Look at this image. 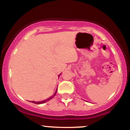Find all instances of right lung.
I'll return each instance as SVG.
<instances>
[{
	"instance_id": "right-lung-1",
	"label": "right lung",
	"mask_w": 130,
	"mask_h": 130,
	"mask_svg": "<svg viewBox=\"0 0 130 130\" xmlns=\"http://www.w3.org/2000/svg\"><path fill=\"white\" fill-rule=\"evenodd\" d=\"M56 93H57V90H56V92H55V93H54V95H53V96H51V97H50L49 98H47V99H46V100H44V101H38V102H36V101H31V102L34 103H35V104H38L44 103L47 102V101H48L49 100H51L52 98H53L54 97V96H55V95H56Z\"/></svg>"
}]
</instances>
